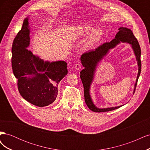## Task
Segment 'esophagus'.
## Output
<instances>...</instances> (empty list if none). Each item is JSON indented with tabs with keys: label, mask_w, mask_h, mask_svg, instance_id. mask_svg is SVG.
<instances>
[{
	"label": "esophagus",
	"mask_w": 150,
	"mask_h": 150,
	"mask_svg": "<svg viewBox=\"0 0 150 150\" xmlns=\"http://www.w3.org/2000/svg\"><path fill=\"white\" fill-rule=\"evenodd\" d=\"M74 67H75V69H77V70H79V69H80L81 68V64H79V63H77V64H75Z\"/></svg>",
	"instance_id": "obj_1"
}]
</instances>
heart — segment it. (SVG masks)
<instances>
[{
    "label": "heart",
    "instance_id": "heart-1",
    "mask_svg": "<svg viewBox=\"0 0 150 150\" xmlns=\"http://www.w3.org/2000/svg\"><path fill=\"white\" fill-rule=\"evenodd\" d=\"M93 29L94 27L91 25H82L77 26L74 29V38L75 39H79L86 37L89 34ZM103 34L104 31L101 28H96L94 29L88 36L86 44V47L89 48L93 47L94 45L96 44L101 39Z\"/></svg>",
    "mask_w": 150,
    "mask_h": 150
}]
</instances>
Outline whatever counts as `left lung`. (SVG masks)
Masks as SVG:
<instances>
[{
    "label": "left lung",
    "mask_w": 150,
    "mask_h": 150,
    "mask_svg": "<svg viewBox=\"0 0 150 150\" xmlns=\"http://www.w3.org/2000/svg\"><path fill=\"white\" fill-rule=\"evenodd\" d=\"M119 32L115 36V38L113 39L111 42H106L101 46H99L94 51H89L83 54L81 56V62L84 69L80 72V78L84 86V100L87 104L88 107L91 110L94 112H106L116 110L123 105L119 106L105 108H97L94 104L91 96L90 94L91 86L94 79V77L96 72V67L98 64L105 57L110 51V50L115 48L117 45L121 42L128 43L131 45L134 52V54L136 57V59L137 61L138 66V72L137 75L136 83L134 84V88L133 91V94L137 86L138 80L141 72V68H142V63H141V49L138 40L134 37L133 32L131 29L121 27L118 29Z\"/></svg>",
    "instance_id": "8db88e82"
}]
</instances>
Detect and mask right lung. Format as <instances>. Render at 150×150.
<instances>
[{
  "mask_svg": "<svg viewBox=\"0 0 150 150\" xmlns=\"http://www.w3.org/2000/svg\"><path fill=\"white\" fill-rule=\"evenodd\" d=\"M30 33L28 16L12 44V71L22 98L35 106L44 107L56 100L58 84L67 74V63L44 61L34 55L28 49Z\"/></svg>",
  "mask_w": 150,
  "mask_h": 150,
  "instance_id": "add662e5",
  "label": "right lung"
}]
</instances>
